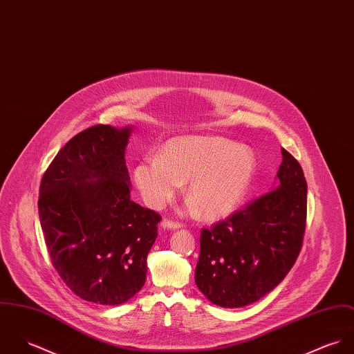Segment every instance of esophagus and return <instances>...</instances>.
I'll use <instances>...</instances> for the list:
<instances>
[{
    "mask_svg": "<svg viewBox=\"0 0 354 354\" xmlns=\"http://www.w3.org/2000/svg\"><path fill=\"white\" fill-rule=\"evenodd\" d=\"M161 227H162V228H172V230H176V228H180L182 224L178 223V221H172V220L164 218V220L161 221Z\"/></svg>",
    "mask_w": 354,
    "mask_h": 354,
    "instance_id": "1",
    "label": "esophagus"
}]
</instances>
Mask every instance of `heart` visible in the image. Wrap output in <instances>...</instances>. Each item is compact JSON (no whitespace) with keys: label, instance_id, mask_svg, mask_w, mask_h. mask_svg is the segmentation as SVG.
Wrapping results in <instances>:
<instances>
[{"label":"heart","instance_id":"heart-1","mask_svg":"<svg viewBox=\"0 0 354 354\" xmlns=\"http://www.w3.org/2000/svg\"><path fill=\"white\" fill-rule=\"evenodd\" d=\"M255 153L223 137L186 136L169 140L160 155L138 162L134 182L145 202L164 207L187 180L190 209L207 218L232 213L257 175Z\"/></svg>","mask_w":354,"mask_h":354}]
</instances>
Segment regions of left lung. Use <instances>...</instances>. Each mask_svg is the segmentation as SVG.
<instances>
[{
  "label": "left lung",
  "instance_id": "obj_1",
  "mask_svg": "<svg viewBox=\"0 0 354 354\" xmlns=\"http://www.w3.org/2000/svg\"><path fill=\"white\" fill-rule=\"evenodd\" d=\"M274 189L201 231L198 289L216 306L258 301L289 273L306 232L307 182L283 148Z\"/></svg>",
  "mask_w": 354,
  "mask_h": 354
}]
</instances>
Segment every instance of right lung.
<instances>
[{
  "mask_svg": "<svg viewBox=\"0 0 354 354\" xmlns=\"http://www.w3.org/2000/svg\"><path fill=\"white\" fill-rule=\"evenodd\" d=\"M130 130L80 131L40 182V225L54 269L82 300L103 306L122 304L144 286L161 220L130 199Z\"/></svg>",
  "mask_w": 354,
  "mask_h": 354,
  "instance_id": "1",
  "label": "right lung"
}]
</instances>
